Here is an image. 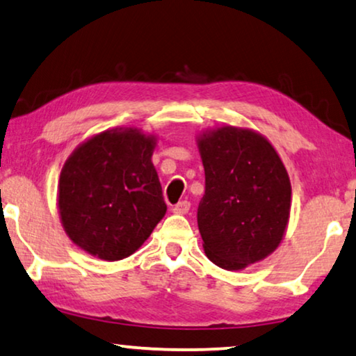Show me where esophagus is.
Instances as JSON below:
<instances>
[{"mask_svg": "<svg viewBox=\"0 0 356 356\" xmlns=\"http://www.w3.org/2000/svg\"><path fill=\"white\" fill-rule=\"evenodd\" d=\"M189 209H191L189 202L188 200H181V202H178V204L173 207L172 211L175 213V215H186V213L189 211Z\"/></svg>", "mask_w": 356, "mask_h": 356, "instance_id": "esophagus-1", "label": "esophagus"}]
</instances>
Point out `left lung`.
Segmentation results:
<instances>
[{
  "label": "left lung",
  "instance_id": "left-lung-1",
  "mask_svg": "<svg viewBox=\"0 0 356 356\" xmlns=\"http://www.w3.org/2000/svg\"><path fill=\"white\" fill-rule=\"evenodd\" d=\"M205 194L197 210L204 251L213 264L242 270L266 259L285 237L291 183L264 135L221 125L197 136Z\"/></svg>",
  "mask_w": 356,
  "mask_h": 356
}]
</instances>
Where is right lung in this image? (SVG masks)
Instances as JSON below:
<instances>
[{
  "mask_svg": "<svg viewBox=\"0 0 356 356\" xmlns=\"http://www.w3.org/2000/svg\"><path fill=\"white\" fill-rule=\"evenodd\" d=\"M157 136L135 127L100 132L71 152L58 179V215L76 247L103 261L134 254L167 205L152 165Z\"/></svg>",
  "mask_w": 356,
  "mask_h": 356,
  "instance_id": "1",
  "label": "right lung"
}]
</instances>
